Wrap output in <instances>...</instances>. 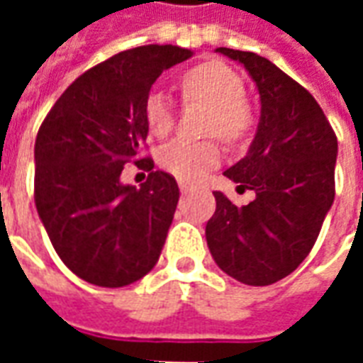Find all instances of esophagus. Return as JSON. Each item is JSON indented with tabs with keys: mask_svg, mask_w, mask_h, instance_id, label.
Segmentation results:
<instances>
[{
	"mask_svg": "<svg viewBox=\"0 0 363 363\" xmlns=\"http://www.w3.org/2000/svg\"><path fill=\"white\" fill-rule=\"evenodd\" d=\"M179 189H181V192H189V190H192V184L190 182L179 181Z\"/></svg>",
	"mask_w": 363,
	"mask_h": 363,
	"instance_id": "34e87169",
	"label": "esophagus"
}]
</instances>
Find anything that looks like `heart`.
<instances>
[{
    "label": "heart",
    "instance_id": "obj_1",
    "mask_svg": "<svg viewBox=\"0 0 363 363\" xmlns=\"http://www.w3.org/2000/svg\"><path fill=\"white\" fill-rule=\"evenodd\" d=\"M182 95L189 103L212 106L206 120L208 134L225 142H241L252 128V112L245 103L247 87L241 75L221 62H202L181 75ZM145 122L155 138H165L174 126V106L163 91H151L145 99ZM221 151L213 140H173L161 150L163 169L182 181H198L220 163Z\"/></svg>",
    "mask_w": 363,
    "mask_h": 363
}]
</instances>
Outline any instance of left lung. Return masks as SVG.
<instances>
[{
    "label": "left lung",
    "mask_w": 363,
    "mask_h": 363,
    "mask_svg": "<svg viewBox=\"0 0 363 363\" xmlns=\"http://www.w3.org/2000/svg\"><path fill=\"white\" fill-rule=\"evenodd\" d=\"M243 64L260 95L251 147L225 177L255 200L237 208L213 192L206 241L216 264L247 286H270L296 270L319 237L335 200L338 142L309 91L255 52L218 48Z\"/></svg>",
    "instance_id": "1"
}]
</instances>
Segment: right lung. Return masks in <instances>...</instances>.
<instances>
[{
	"label": "right lung",
	"mask_w": 363,
	"mask_h": 363,
	"mask_svg": "<svg viewBox=\"0 0 363 363\" xmlns=\"http://www.w3.org/2000/svg\"><path fill=\"white\" fill-rule=\"evenodd\" d=\"M190 56L173 44L120 52L79 75L40 124L36 212L62 262L82 280L122 288L157 264L179 186L142 157L145 99L163 69ZM130 160L150 171L140 189L119 182Z\"/></svg>",
	"instance_id": "1"
}]
</instances>
